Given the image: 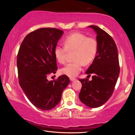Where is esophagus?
Segmentation results:
<instances>
[{"label":"esophagus","instance_id":"1","mask_svg":"<svg viewBox=\"0 0 135 135\" xmlns=\"http://www.w3.org/2000/svg\"><path fill=\"white\" fill-rule=\"evenodd\" d=\"M70 80L71 81H74V80H76V79H75L74 77H70Z\"/></svg>","mask_w":135,"mask_h":135}]
</instances>
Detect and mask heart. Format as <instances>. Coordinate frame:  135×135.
<instances>
[{
	"mask_svg": "<svg viewBox=\"0 0 135 135\" xmlns=\"http://www.w3.org/2000/svg\"><path fill=\"white\" fill-rule=\"evenodd\" d=\"M64 46H57L54 49L56 61L61 64L66 62L67 52L74 51V62L66 65L61 70V73L71 77L79 74L84 65L89 64L95 59L98 51V42L96 38L87 37L80 33H74L67 36L64 40Z\"/></svg>",
	"mask_w": 135,
	"mask_h": 135,
	"instance_id": "b5f03b06",
	"label": "heart"
}]
</instances>
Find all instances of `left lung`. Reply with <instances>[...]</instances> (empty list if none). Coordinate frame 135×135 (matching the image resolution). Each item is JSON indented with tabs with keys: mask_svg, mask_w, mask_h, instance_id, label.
<instances>
[{
	"mask_svg": "<svg viewBox=\"0 0 135 135\" xmlns=\"http://www.w3.org/2000/svg\"><path fill=\"white\" fill-rule=\"evenodd\" d=\"M89 27L97 33L98 51L86 72L88 76L93 75L92 80L79 79L82 84L79 98L86 106L97 108L113 95L120 74L119 60L117 46L111 36L97 26Z\"/></svg>",
	"mask_w": 135,
	"mask_h": 135,
	"instance_id": "8db88e82",
	"label": "left lung"
}]
</instances>
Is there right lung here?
Here are the masks:
<instances>
[{"instance_id": "1", "label": "right lung", "mask_w": 135, "mask_h": 135, "mask_svg": "<svg viewBox=\"0 0 135 135\" xmlns=\"http://www.w3.org/2000/svg\"><path fill=\"white\" fill-rule=\"evenodd\" d=\"M64 33L55 28H41L28 34L21 43L17 55L19 84L34 105L49 110L60 102L63 90L70 83L64 74L48 81L58 68L54 49Z\"/></svg>"}]
</instances>
